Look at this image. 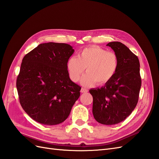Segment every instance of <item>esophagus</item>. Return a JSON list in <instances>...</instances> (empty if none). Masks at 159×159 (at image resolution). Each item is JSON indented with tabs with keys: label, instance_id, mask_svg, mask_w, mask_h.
<instances>
[{
	"label": "esophagus",
	"instance_id": "esophagus-1",
	"mask_svg": "<svg viewBox=\"0 0 159 159\" xmlns=\"http://www.w3.org/2000/svg\"><path fill=\"white\" fill-rule=\"evenodd\" d=\"M80 91H81V93H87L88 91V90L85 89V88H81Z\"/></svg>",
	"mask_w": 159,
	"mask_h": 159
}]
</instances>
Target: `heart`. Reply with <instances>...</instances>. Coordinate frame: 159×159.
<instances>
[{"label": "heart", "mask_w": 159, "mask_h": 159, "mask_svg": "<svg viewBox=\"0 0 159 159\" xmlns=\"http://www.w3.org/2000/svg\"><path fill=\"white\" fill-rule=\"evenodd\" d=\"M119 58L111 51H107L99 46H93L81 50L78 57H70L67 62V69L70 80L77 82L84 73L81 79L83 85L107 84L111 80L117 70Z\"/></svg>", "instance_id": "b5f03b06"}]
</instances>
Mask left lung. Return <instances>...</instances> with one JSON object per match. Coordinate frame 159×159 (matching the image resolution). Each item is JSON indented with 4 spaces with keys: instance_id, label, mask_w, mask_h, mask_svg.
I'll return each mask as SVG.
<instances>
[{
    "instance_id": "1",
    "label": "left lung",
    "mask_w": 159,
    "mask_h": 159,
    "mask_svg": "<svg viewBox=\"0 0 159 159\" xmlns=\"http://www.w3.org/2000/svg\"><path fill=\"white\" fill-rule=\"evenodd\" d=\"M118 56L113 78L101 88L91 89L93 115L98 123L113 125L124 121L135 108L141 86L140 64L136 55L119 42H109Z\"/></svg>"
}]
</instances>
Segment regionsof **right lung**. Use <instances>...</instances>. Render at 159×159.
Segmentation results:
<instances>
[{"instance_id":"right-lung-1","label":"right lung","mask_w":159,"mask_h":159,"mask_svg":"<svg viewBox=\"0 0 159 159\" xmlns=\"http://www.w3.org/2000/svg\"><path fill=\"white\" fill-rule=\"evenodd\" d=\"M74 52L68 44L48 42L23 57L16 88L22 107L34 121L54 125L68 117L81 90L67 69Z\"/></svg>"}]
</instances>
